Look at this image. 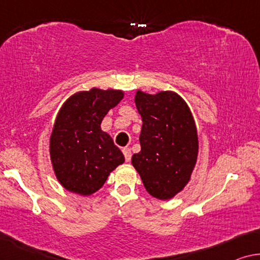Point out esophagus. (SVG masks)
Returning <instances> with one entry per match:
<instances>
[{"label": "esophagus", "mask_w": 260, "mask_h": 260, "mask_svg": "<svg viewBox=\"0 0 260 260\" xmlns=\"http://www.w3.org/2000/svg\"><path fill=\"white\" fill-rule=\"evenodd\" d=\"M122 153H123V155H125L126 161L129 162V161H131V158H132V151H131V148H128V147L122 148Z\"/></svg>", "instance_id": "1"}]
</instances>
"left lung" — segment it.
Wrapping results in <instances>:
<instances>
[{"mask_svg":"<svg viewBox=\"0 0 260 260\" xmlns=\"http://www.w3.org/2000/svg\"><path fill=\"white\" fill-rule=\"evenodd\" d=\"M142 119L141 151L132 165L149 194L170 200L191 180L199 153L196 121L188 105L173 90L149 94L138 89L134 98Z\"/></svg>","mask_w":260,"mask_h":260,"instance_id":"1","label":"left lung"}]
</instances>
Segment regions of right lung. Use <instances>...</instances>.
<instances>
[{"label": "right lung", "mask_w": 260, "mask_h": 260, "mask_svg": "<svg viewBox=\"0 0 260 260\" xmlns=\"http://www.w3.org/2000/svg\"><path fill=\"white\" fill-rule=\"evenodd\" d=\"M123 96V90L93 87L73 94L61 106L49 138V155L55 177L67 191L92 196L125 161L111 135L101 129L106 114Z\"/></svg>", "instance_id": "obj_1"}]
</instances>
